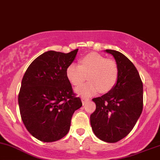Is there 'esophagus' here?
Here are the masks:
<instances>
[{"mask_svg":"<svg viewBox=\"0 0 160 160\" xmlns=\"http://www.w3.org/2000/svg\"><path fill=\"white\" fill-rule=\"evenodd\" d=\"M89 101V99H88V98H82V104H85V103L86 102H88V101Z\"/></svg>","mask_w":160,"mask_h":160,"instance_id":"obj_1","label":"esophagus"}]
</instances>
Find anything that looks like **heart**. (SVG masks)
<instances>
[{"label": "heart", "mask_w": 160, "mask_h": 160, "mask_svg": "<svg viewBox=\"0 0 160 160\" xmlns=\"http://www.w3.org/2000/svg\"><path fill=\"white\" fill-rule=\"evenodd\" d=\"M66 74L74 86L82 85L88 76V82L75 89V92L82 97H91L98 92H108L115 86L119 75V68L114 59L91 53L81 59L80 65L71 63L67 67Z\"/></svg>", "instance_id": "b5f03b06"}]
</instances>
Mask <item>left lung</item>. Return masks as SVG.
<instances>
[{
  "label": "left lung",
  "instance_id": "1",
  "mask_svg": "<svg viewBox=\"0 0 160 160\" xmlns=\"http://www.w3.org/2000/svg\"><path fill=\"white\" fill-rule=\"evenodd\" d=\"M119 68V75L111 91L92 101L96 109L90 121L96 137L107 142H116L129 134L142 111V83L134 65L121 52L106 49Z\"/></svg>",
  "mask_w": 160,
  "mask_h": 160
}]
</instances>
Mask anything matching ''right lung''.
<instances>
[{"mask_svg":"<svg viewBox=\"0 0 160 160\" xmlns=\"http://www.w3.org/2000/svg\"><path fill=\"white\" fill-rule=\"evenodd\" d=\"M78 50L47 51L32 62L23 75L18 95L20 116L27 130L40 141L64 137L74 112L82 106L66 74Z\"/></svg>","mask_w":160,"mask_h":160,"instance_id":"1","label":"right lung"}]
</instances>
